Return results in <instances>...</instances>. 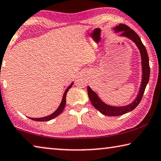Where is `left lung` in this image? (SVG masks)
<instances>
[{"mask_svg":"<svg viewBox=\"0 0 161 161\" xmlns=\"http://www.w3.org/2000/svg\"><path fill=\"white\" fill-rule=\"evenodd\" d=\"M115 33L120 32V36H124L130 39L135 43L136 46L139 49L142 58V80L141 83L139 92L136 97L129 105L125 106H112L109 105L100 99L97 94L92 91L90 86L88 87V93L90 100L95 108L101 113L107 115V116H119L125 114L129 112H131L136 108L141 100L142 99L143 92L145 91L146 87L147 86L150 77V66H149V59L146 47L143 44L139 35L131 30L128 26L124 24H119L113 28Z\"/></svg>","mask_w":161,"mask_h":161,"instance_id":"left-lung-1","label":"left lung"}]
</instances>
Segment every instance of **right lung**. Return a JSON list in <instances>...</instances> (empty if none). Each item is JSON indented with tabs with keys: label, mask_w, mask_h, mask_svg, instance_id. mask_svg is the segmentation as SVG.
I'll return each mask as SVG.
<instances>
[{
	"label": "right lung",
	"mask_w": 161,
	"mask_h": 161,
	"mask_svg": "<svg viewBox=\"0 0 161 161\" xmlns=\"http://www.w3.org/2000/svg\"><path fill=\"white\" fill-rule=\"evenodd\" d=\"M73 82L71 83V84H70V86L68 87V88L66 89V91H65L63 95V97H62V100L61 102V104L59 105L58 108H57V109L54 112H53L52 114H51L50 115H48L47 117H39V118H32V117H29L30 119H32L34 121H37V122H46V121H49L51 119H53V118L56 117L57 116H58L59 114H60L62 111L64 110V109L65 108V105H66V94L68 91H69V90L71 88V86H73Z\"/></svg>",
	"instance_id": "1"
}]
</instances>
